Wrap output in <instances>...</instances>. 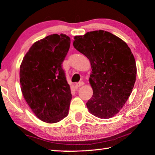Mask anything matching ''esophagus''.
Wrapping results in <instances>:
<instances>
[{
    "mask_svg": "<svg viewBox=\"0 0 155 155\" xmlns=\"http://www.w3.org/2000/svg\"><path fill=\"white\" fill-rule=\"evenodd\" d=\"M84 85V83H83V81H81V82L77 83V84H76V86H77V87H78L82 86V85Z\"/></svg>",
    "mask_w": 155,
    "mask_h": 155,
    "instance_id": "obj_1",
    "label": "esophagus"
}]
</instances>
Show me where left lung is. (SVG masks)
<instances>
[{
	"mask_svg": "<svg viewBox=\"0 0 155 155\" xmlns=\"http://www.w3.org/2000/svg\"><path fill=\"white\" fill-rule=\"evenodd\" d=\"M73 45L92 66L89 81L93 95L86 104L88 110L101 119L114 117L128 99L136 81V62L130 49L104 30L74 36Z\"/></svg>",
	"mask_w": 155,
	"mask_h": 155,
	"instance_id": "8db88e82",
	"label": "left lung"
}]
</instances>
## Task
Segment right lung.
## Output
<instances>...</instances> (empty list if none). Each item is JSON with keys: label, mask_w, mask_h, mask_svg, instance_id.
I'll return each instance as SVG.
<instances>
[{"label": "right lung", "mask_w": 155, "mask_h": 155, "mask_svg": "<svg viewBox=\"0 0 155 155\" xmlns=\"http://www.w3.org/2000/svg\"><path fill=\"white\" fill-rule=\"evenodd\" d=\"M70 46L69 36L51 34L34 43L21 63L24 99L44 122H58L68 114L72 94L62 63Z\"/></svg>", "instance_id": "add662e5"}]
</instances>
